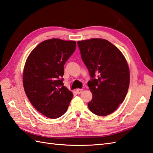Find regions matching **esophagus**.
<instances>
[{
  "label": "esophagus",
  "instance_id": "34e87169",
  "mask_svg": "<svg viewBox=\"0 0 153 153\" xmlns=\"http://www.w3.org/2000/svg\"><path fill=\"white\" fill-rule=\"evenodd\" d=\"M83 91V90L82 89H76V92L78 94H81Z\"/></svg>",
  "mask_w": 153,
  "mask_h": 153
}]
</instances>
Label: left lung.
<instances>
[{
  "label": "left lung",
  "instance_id": "8db88e82",
  "mask_svg": "<svg viewBox=\"0 0 153 153\" xmlns=\"http://www.w3.org/2000/svg\"><path fill=\"white\" fill-rule=\"evenodd\" d=\"M81 57L89 71L88 86L92 100L91 112L107 116L123 102L130 84V70L123 54L109 41L91 39L78 41Z\"/></svg>",
  "mask_w": 153,
  "mask_h": 153
}]
</instances>
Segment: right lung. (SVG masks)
Instances as JSON below:
<instances>
[{
	"mask_svg": "<svg viewBox=\"0 0 153 153\" xmlns=\"http://www.w3.org/2000/svg\"><path fill=\"white\" fill-rule=\"evenodd\" d=\"M73 40L52 39L40 43L25 62L23 84L33 106L50 118L62 117L73 94L63 85L64 65L74 53Z\"/></svg>",
	"mask_w": 153,
	"mask_h": 153,
	"instance_id": "add662e5",
	"label": "right lung"
}]
</instances>
